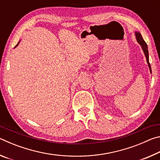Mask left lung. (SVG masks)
I'll use <instances>...</instances> for the list:
<instances>
[{
	"mask_svg": "<svg viewBox=\"0 0 160 160\" xmlns=\"http://www.w3.org/2000/svg\"><path fill=\"white\" fill-rule=\"evenodd\" d=\"M135 39H136L138 43V44L141 46L142 49L143 51V52H144V54L145 56L146 61H147L149 69H150V73H152L151 66H150V62H149V53H148V45L145 43V42L144 41V39H142V35L139 32H135Z\"/></svg>",
	"mask_w": 160,
	"mask_h": 160,
	"instance_id": "obj_1",
	"label": "left lung"
}]
</instances>
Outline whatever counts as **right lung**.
Instances as JSON below:
<instances>
[{"instance_id":"1","label":"right lung","mask_w":160,"mask_h":160,"mask_svg":"<svg viewBox=\"0 0 160 160\" xmlns=\"http://www.w3.org/2000/svg\"><path fill=\"white\" fill-rule=\"evenodd\" d=\"M20 41H21V40H20V41H19V42L18 43V44L15 46V48H16V47H18V44H20Z\"/></svg>"}]
</instances>
